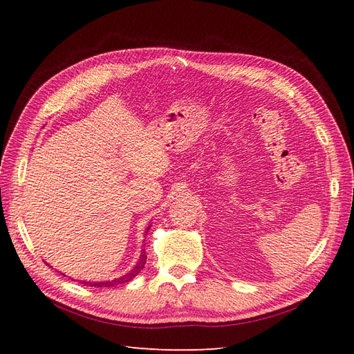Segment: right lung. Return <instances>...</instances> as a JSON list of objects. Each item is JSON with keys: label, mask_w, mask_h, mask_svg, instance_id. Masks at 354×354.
I'll use <instances>...</instances> for the list:
<instances>
[{"label": "right lung", "mask_w": 354, "mask_h": 354, "mask_svg": "<svg viewBox=\"0 0 354 354\" xmlns=\"http://www.w3.org/2000/svg\"><path fill=\"white\" fill-rule=\"evenodd\" d=\"M147 233V232H146ZM146 259H147V255H146V251L143 250L142 251V255H140V260H138V263L136 264V267L134 269L130 272V273H127L125 276H122V277H120V279H115V281H109V282H85V285H90V286H95V288H103V286H115V285H120V283H127V282H130L133 277H136L138 273H140L142 270H143V267H145V264H146Z\"/></svg>", "instance_id": "right-lung-1"}]
</instances>
